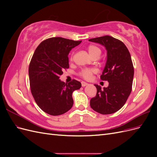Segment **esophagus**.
Segmentation results:
<instances>
[{
    "mask_svg": "<svg viewBox=\"0 0 157 157\" xmlns=\"http://www.w3.org/2000/svg\"><path fill=\"white\" fill-rule=\"evenodd\" d=\"M81 84H82V87H84V86H86V85H88V83L86 82H82Z\"/></svg>",
    "mask_w": 157,
    "mask_h": 157,
    "instance_id": "obj_1",
    "label": "esophagus"
}]
</instances>
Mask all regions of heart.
Masks as SVG:
<instances>
[{
    "label": "heart",
    "mask_w": 157,
    "mask_h": 157,
    "mask_svg": "<svg viewBox=\"0 0 157 157\" xmlns=\"http://www.w3.org/2000/svg\"><path fill=\"white\" fill-rule=\"evenodd\" d=\"M88 51L89 54L91 56L92 58L94 56H99L101 53V49L98 47L97 46L95 45H90L88 47ZM73 55H71V58L72 59ZM94 72V70L92 69H82L80 73V75L82 76V77L85 79H90V77H92V75Z\"/></svg>",
    "instance_id": "heart-1"
}]
</instances>
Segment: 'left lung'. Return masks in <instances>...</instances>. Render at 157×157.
<instances>
[{
  "mask_svg": "<svg viewBox=\"0 0 157 157\" xmlns=\"http://www.w3.org/2000/svg\"><path fill=\"white\" fill-rule=\"evenodd\" d=\"M89 41L101 44L107 50L106 63L100 77L109 82V86L103 89L94 84L97 93L90 99V107L102 115L112 114L123 107L132 91L134 71L131 56L122 42L111 36Z\"/></svg>",
  "mask_w": 157,
  "mask_h": 157,
  "instance_id": "8db88e82",
  "label": "left lung"
}]
</instances>
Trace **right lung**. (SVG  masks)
<instances>
[{
    "label": "right lung",
    "instance_id": "obj_1",
    "mask_svg": "<svg viewBox=\"0 0 157 157\" xmlns=\"http://www.w3.org/2000/svg\"><path fill=\"white\" fill-rule=\"evenodd\" d=\"M81 42L50 38L38 46L32 57L29 67L31 94L39 107L50 115L70 110L73 105L72 94L81 87L76 80L65 84L59 79L63 69L69 67L70 51Z\"/></svg>",
    "mask_w": 157,
    "mask_h": 157
}]
</instances>
